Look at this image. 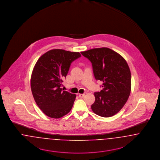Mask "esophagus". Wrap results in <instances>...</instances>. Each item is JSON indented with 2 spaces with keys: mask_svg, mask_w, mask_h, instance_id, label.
<instances>
[{
  "mask_svg": "<svg viewBox=\"0 0 160 160\" xmlns=\"http://www.w3.org/2000/svg\"><path fill=\"white\" fill-rule=\"evenodd\" d=\"M84 96H85V94H79V97L80 98H83Z\"/></svg>",
  "mask_w": 160,
  "mask_h": 160,
  "instance_id": "esophagus-1",
  "label": "esophagus"
}]
</instances>
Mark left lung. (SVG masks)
<instances>
[{"label":"left lung","mask_w":160,"mask_h":160,"mask_svg":"<svg viewBox=\"0 0 160 160\" xmlns=\"http://www.w3.org/2000/svg\"><path fill=\"white\" fill-rule=\"evenodd\" d=\"M81 54L90 60L96 79L103 82V89L94 93L92 111L105 118L115 115L125 105L131 92V72L127 62L118 52L106 47Z\"/></svg>","instance_id":"obj_1"}]
</instances>
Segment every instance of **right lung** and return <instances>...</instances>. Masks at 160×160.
I'll list each match as a JSON object with an SVG mask.
<instances>
[{"mask_svg": "<svg viewBox=\"0 0 160 160\" xmlns=\"http://www.w3.org/2000/svg\"><path fill=\"white\" fill-rule=\"evenodd\" d=\"M81 56L79 52L54 49L36 62L30 79L31 90L36 103L49 117L62 118L72 109L76 94L62 91L60 87L71 62Z\"/></svg>", "mask_w": 160, "mask_h": 160, "instance_id": "add662e5", "label": "right lung"}]
</instances>
